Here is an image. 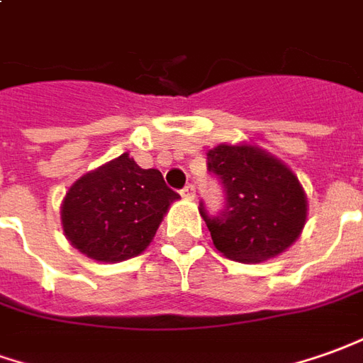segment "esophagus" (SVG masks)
Wrapping results in <instances>:
<instances>
[{"label": "esophagus", "instance_id": "34e87169", "mask_svg": "<svg viewBox=\"0 0 363 363\" xmlns=\"http://www.w3.org/2000/svg\"><path fill=\"white\" fill-rule=\"evenodd\" d=\"M182 196L187 197V199H194V197H196V186H194V184H187V186L182 189Z\"/></svg>", "mask_w": 363, "mask_h": 363}]
</instances>
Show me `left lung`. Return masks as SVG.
<instances>
[{
  "label": "left lung",
  "instance_id": "8db88e82",
  "mask_svg": "<svg viewBox=\"0 0 363 363\" xmlns=\"http://www.w3.org/2000/svg\"><path fill=\"white\" fill-rule=\"evenodd\" d=\"M207 169L223 187L225 206L211 215L199 203L217 251L259 262L289 249L306 221V196L281 160L253 146L221 144L207 152Z\"/></svg>",
  "mask_w": 363,
  "mask_h": 363
}]
</instances>
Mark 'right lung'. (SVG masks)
I'll return each instance as SVG.
<instances>
[{
	"label": "right lung",
	"mask_w": 363,
	"mask_h": 363,
	"mask_svg": "<svg viewBox=\"0 0 363 363\" xmlns=\"http://www.w3.org/2000/svg\"><path fill=\"white\" fill-rule=\"evenodd\" d=\"M177 197L157 169L122 154L72 184L62 199V231L94 261H126L148 247Z\"/></svg>",
	"instance_id": "1"
}]
</instances>
